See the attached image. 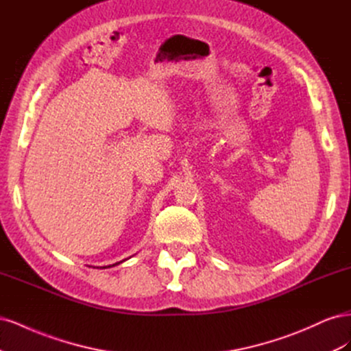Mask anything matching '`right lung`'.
<instances>
[{"mask_svg": "<svg viewBox=\"0 0 351 351\" xmlns=\"http://www.w3.org/2000/svg\"><path fill=\"white\" fill-rule=\"evenodd\" d=\"M114 265H117V263H114ZM114 265H112V267H114ZM104 268H105V267H104Z\"/></svg>", "mask_w": 351, "mask_h": 351, "instance_id": "add662e5", "label": "right lung"}]
</instances>
